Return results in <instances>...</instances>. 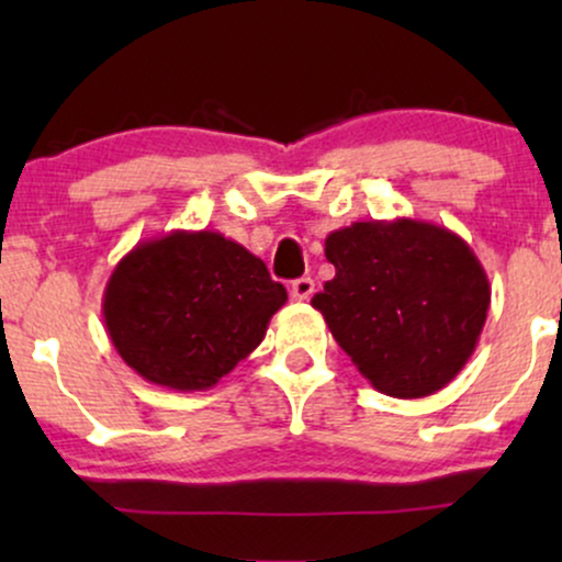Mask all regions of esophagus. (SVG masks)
<instances>
[{
    "label": "esophagus",
    "instance_id": "1",
    "mask_svg": "<svg viewBox=\"0 0 562 562\" xmlns=\"http://www.w3.org/2000/svg\"><path fill=\"white\" fill-rule=\"evenodd\" d=\"M314 293V280L312 277H301V280H293L290 285V299L293 301H308Z\"/></svg>",
    "mask_w": 562,
    "mask_h": 562
}]
</instances>
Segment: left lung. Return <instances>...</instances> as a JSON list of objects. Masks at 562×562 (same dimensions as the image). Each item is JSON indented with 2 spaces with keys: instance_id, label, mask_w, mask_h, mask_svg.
<instances>
[{
  "instance_id": "left-lung-1",
  "label": "left lung",
  "mask_w": 562,
  "mask_h": 562,
  "mask_svg": "<svg viewBox=\"0 0 562 562\" xmlns=\"http://www.w3.org/2000/svg\"><path fill=\"white\" fill-rule=\"evenodd\" d=\"M335 277L312 299L338 346L380 393L423 398L468 364L492 285L479 256L417 218L353 222L325 240Z\"/></svg>"
}]
</instances>
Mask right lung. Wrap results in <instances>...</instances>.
Wrapping results in <instances>:
<instances>
[{"mask_svg":"<svg viewBox=\"0 0 562 562\" xmlns=\"http://www.w3.org/2000/svg\"><path fill=\"white\" fill-rule=\"evenodd\" d=\"M288 290L267 263L214 229H173L115 263L102 319L115 351L147 383L209 391L267 335Z\"/></svg>","mask_w":562,"mask_h":562,"instance_id":"obj_1","label":"right lung"}]
</instances>
